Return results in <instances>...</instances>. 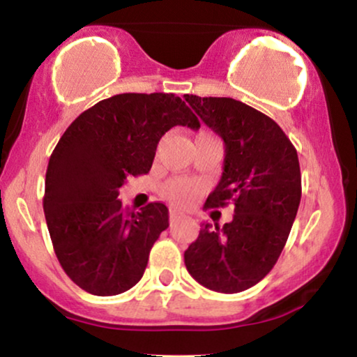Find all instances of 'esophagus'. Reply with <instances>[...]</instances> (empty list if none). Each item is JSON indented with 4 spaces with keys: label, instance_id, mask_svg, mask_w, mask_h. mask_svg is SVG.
I'll list each match as a JSON object with an SVG mask.
<instances>
[{
    "label": "esophagus",
    "instance_id": "34e87169",
    "mask_svg": "<svg viewBox=\"0 0 357 357\" xmlns=\"http://www.w3.org/2000/svg\"><path fill=\"white\" fill-rule=\"evenodd\" d=\"M181 216H183V213H179L178 210H169V220H171V221L181 218Z\"/></svg>",
    "mask_w": 357,
    "mask_h": 357
}]
</instances>
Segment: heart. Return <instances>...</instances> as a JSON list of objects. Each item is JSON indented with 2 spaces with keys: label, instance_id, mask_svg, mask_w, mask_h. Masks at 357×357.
Segmentation results:
<instances>
[{
  "label": "heart",
  "instance_id": "b5f03b06",
  "mask_svg": "<svg viewBox=\"0 0 357 357\" xmlns=\"http://www.w3.org/2000/svg\"><path fill=\"white\" fill-rule=\"evenodd\" d=\"M199 192V184L186 178H171L162 186V195L179 206H186Z\"/></svg>",
  "mask_w": 357,
  "mask_h": 357
}]
</instances>
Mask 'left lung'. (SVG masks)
Masks as SVG:
<instances>
[{"instance_id": "left-lung-1", "label": "left lung", "mask_w": 357, "mask_h": 357, "mask_svg": "<svg viewBox=\"0 0 357 357\" xmlns=\"http://www.w3.org/2000/svg\"><path fill=\"white\" fill-rule=\"evenodd\" d=\"M225 142V166L204 210L235 204L230 223H203L184 252L196 282L221 294L243 292L277 264L302 195L297 151L273 119L230 97L184 96Z\"/></svg>"}]
</instances>
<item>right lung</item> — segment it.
I'll list each match as a JSON object with an SVG mask.
<instances>
[{"label":"right lung","mask_w":357,"mask_h":357,"mask_svg":"<svg viewBox=\"0 0 357 357\" xmlns=\"http://www.w3.org/2000/svg\"><path fill=\"white\" fill-rule=\"evenodd\" d=\"M174 126L199 129L174 93H119L82 112L53 149L45 220L61 268L85 292L117 296L144 275L154 241L169 227L167 208L154 202L126 210L119 188L149 173L155 147Z\"/></svg>","instance_id":"right-lung-1"}]
</instances>
